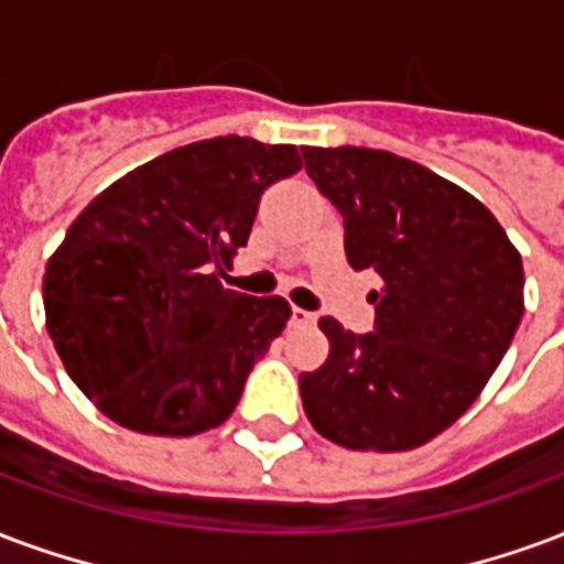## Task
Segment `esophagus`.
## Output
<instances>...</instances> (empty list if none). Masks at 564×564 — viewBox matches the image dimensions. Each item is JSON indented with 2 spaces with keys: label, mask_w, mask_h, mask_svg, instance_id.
<instances>
[{
  "label": "esophagus",
  "mask_w": 564,
  "mask_h": 564,
  "mask_svg": "<svg viewBox=\"0 0 564 564\" xmlns=\"http://www.w3.org/2000/svg\"><path fill=\"white\" fill-rule=\"evenodd\" d=\"M316 314L311 311H302V307H293V314H290V325H314Z\"/></svg>",
  "instance_id": "obj_1"
}]
</instances>
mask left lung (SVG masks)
<instances>
[{
    "label": "left lung",
    "mask_w": 564,
    "mask_h": 564,
    "mask_svg": "<svg viewBox=\"0 0 564 564\" xmlns=\"http://www.w3.org/2000/svg\"><path fill=\"white\" fill-rule=\"evenodd\" d=\"M304 166L344 215L346 260L373 269L377 323L323 316L328 358L302 373L314 431L352 452H410L481 394L523 316V262L490 208L379 149L304 145Z\"/></svg>",
    "instance_id": "1"
}]
</instances>
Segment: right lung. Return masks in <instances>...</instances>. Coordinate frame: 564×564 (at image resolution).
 <instances>
[{
    "mask_svg": "<svg viewBox=\"0 0 564 564\" xmlns=\"http://www.w3.org/2000/svg\"><path fill=\"white\" fill-rule=\"evenodd\" d=\"M302 170L295 145L215 137L137 166L83 208L44 271L68 377L128 431L194 436L232 415L290 319L236 293L220 265L248 245L262 191Z\"/></svg>",
    "mask_w": 564,
    "mask_h": 564,
    "instance_id": "add662e5",
    "label": "right lung"
}]
</instances>
